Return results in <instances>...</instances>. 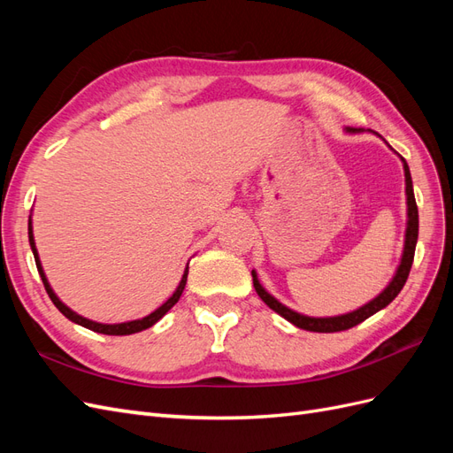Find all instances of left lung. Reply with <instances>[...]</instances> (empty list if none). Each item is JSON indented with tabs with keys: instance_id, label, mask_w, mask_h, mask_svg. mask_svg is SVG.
<instances>
[{
	"instance_id": "left-lung-1",
	"label": "left lung",
	"mask_w": 453,
	"mask_h": 453,
	"mask_svg": "<svg viewBox=\"0 0 453 453\" xmlns=\"http://www.w3.org/2000/svg\"><path fill=\"white\" fill-rule=\"evenodd\" d=\"M349 132H359L361 128H348ZM404 175H406V196H408V228H406V242H404V253H403V260L401 266L396 270L393 281L388 285V289L383 291L381 295H378L374 300H370L368 304H365L363 308L355 310L351 313L346 315H338V318H306V315H300L289 308H285L281 303H278L276 298L272 295H268L263 285L258 283L257 273L253 272V287L257 295L265 300V304L268 308H272L273 311H278L281 318H285L287 321H291L293 325H296L298 328H304V331H313V333H340V331H348V328L363 323L365 319H368L370 315H374L376 311H380L381 308H386L391 300L401 293V289L404 287L410 268H412L414 263V253H416V242H418V205H416V198H414V188H412V177H410V170L408 164L404 160Z\"/></svg>"
}]
</instances>
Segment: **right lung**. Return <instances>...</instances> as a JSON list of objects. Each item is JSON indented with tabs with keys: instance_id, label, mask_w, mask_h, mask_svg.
<instances>
[{
	"instance_id": "add662e5",
	"label": "right lung",
	"mask_w": 453,
	"mask_h": 453,
	"mask_svg": "<svg viewBox=\"0 0 453 453\" xmlns=\"http://www.w3.org/2000/svg\"><path fill=\"white\" fill-rule=\"evenodd\" d=\"M28 236H30V245H32V251H34V257H35V265H37V272H39V276H41V280H43V285H45V289H47V295L50 296V300H52V304L57 306L67 319L70 321H73V323H77V325H81V326H85V328H90V331H94V333H102V334H111V336H125V334H134V333H140V331H143V328H149V326H153L164 313H166L177 300H180V296H181V293H183V289H185V283H187V273H188V270H185V273H183V278H181V283H180V287H177L175 289V293L166 300V303H164L158 310H155L153 313H149L147 318H143V319H138V321H128V323H120V325H102V323H94V321H90V319H85V318H81V315H77L75 311H72L70 308H67L65 304H62L60 300H58V296L52 293V289H50V285H49V281H47V278H45V273H43V268H41V263H39V257H37V250H35V243H34V232H32V221L28 223Z\"/></svg>"
}]
</instances>
